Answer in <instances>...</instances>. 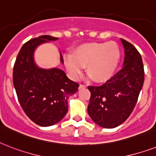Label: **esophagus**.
<instances>
[{
	"mask_svg": "<svg viewBox=\"0 0 156 156\" xmlns=\"http://www.w3.org/2000/svg\"><path fill=\"white\" fill-rule=\"evenodd\" d=\"M85 87H86V85H85V84H80V89H82V88H85Z\"/></svg>",
	"mask_w": 156,
	"mask_h": 156,
	"instance_id": "esophagus-1",
	"label": "esophagus"
}]
</instances>
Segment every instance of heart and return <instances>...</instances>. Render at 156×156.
I'll list each match as a JSON object with an SVG mask.
<instances>
[{
	"mask_svg": "<svg viewBox=\"0 0 156 156\" xmlns=\"http://www.w3.org/2000/svg\"><path fill=\"white\" fill-rule=\"evenodd\" d=\"M120 52L114 42H94L82 44L73 54L64 55V63L71 76L77 79L86 67L88 76L94 82L107 81L119 64Z\"/></svg>",
	"mask_w": 156,
	"mask_h": 156,
	"instance_id": "heart-1",
	"label": "heart"
}]
</instances>
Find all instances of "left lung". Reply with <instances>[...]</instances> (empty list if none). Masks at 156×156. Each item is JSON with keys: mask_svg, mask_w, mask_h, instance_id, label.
Segmentation results:
<instances>
[{"mask_svg": "<svg viewBox=\"0 0 156 156\" xmlns=\"http://www.w3.org/2000/svg\"><path fill=\"white\" fill-rule=\"evenodd\" d=\"M124 67L101 86H89L91 93L88 113L102 128L119 126L134 109L144 83L142 56L131 43L124 39Z\"/></svg>", "mask_w": 156, "mask_h": 156, "instance_id": "left-lung-1", "label": "left lung"}]
</instances>
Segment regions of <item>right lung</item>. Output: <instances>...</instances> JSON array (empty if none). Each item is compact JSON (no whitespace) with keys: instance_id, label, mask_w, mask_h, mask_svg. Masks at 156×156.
Masks as SVG:
<instances>
[{"instance_id":"1","label":"right lung","mask_w":156,"mask_h":156,"mask_svg":"<svg viewBox=\"0 0 156 156\" xmlns=\"http://www.w3.org/2000/svg\"><path fill=\"white\" fill-rule=\"evenodd\" d=\"M57 39L44 35L26 42L19 50L13 70V83L22 108L32 121L43 127L55 124L65 116L67 99L79 87L62 70L42 69L35 63L36 48ZM61 62H63L62 55Z\"/></svg>"}]
</instances>
